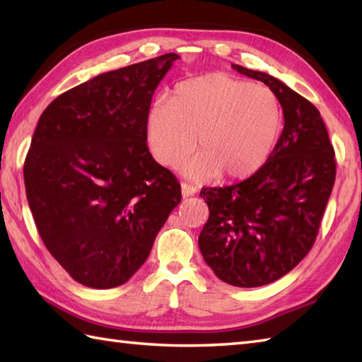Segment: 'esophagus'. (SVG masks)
<instances>
[{"label": "esophagus", "mask_w": 362, "mask_h": 362, "mask_svg": "<svg viewBox=\"0 0 362 362\" xmlns=\"http://www.w3.org/2000/svg\"><path fill=\"white\" fill-rule=\"evenodd\" d=\"M180 189H182L183 198H188V196H193V194H196V192H198V188L189 185V183H185V182L180 183Z\"/></svg>", "instance_id": "esophagus-1"}]
</instances>
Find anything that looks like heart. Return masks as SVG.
<instances>
[{"label":"heart","instance_id":"1","mask_svg":"<svg viewBox=\"0 0 362 362\" xmlns=\"http://www.w3.org/2000/svg\"><path fill=\"white\" fill-rule=\"evenodd\" d=\"M280 129L281 107L272 90L220 72L180 82L170 98H156L146 118L148 148L164 166L185 160L199 137L202 152L183 166L193 179L255 174Z\"/></svg>","mask_w":362,"mask_h":362}]
</instances>
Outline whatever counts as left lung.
<instances>
[{
    "label": "left lung",
    "mask_w": 362,
    "mask_h": 362,
    "mask_svg": "<svg viewBox=\"0 0 362 362\" xmlns=\"http://www.w3.org/2000/svg\"><path fill=\"white\" fill-rule=\"evenodd\" d=\"M233 69L274 91L285 127L269 160L252 177L201 189L209 220L198 242L216 277L255 288L284 277L312 248L336 180V153L310 101L266 72L239 64Z\"/></svg>",
    "instance_id": "left-lung-1"
}]
</instances>
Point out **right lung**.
I'll use <instances>...</instances> for the list:
<instances>
[{
  "label": "right lung",
  "mask_w": 362,
  "mask_h": 362,
  "mask_svg": "<svg viewBox=\"0 0 362 362\" xmlns=\"http://www.w3.org/2000/svg\"><path fill=\"white\" fill-rule=\"evenodd\" d=\"M177 58L104 72L39 117L23 166L26 199L45 247L85 286L107 290L133 277L182 199L146 136L152 96Z\"/></svg>",
  "instance_id": "add662e5"
}]
</instances>
